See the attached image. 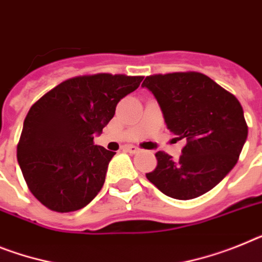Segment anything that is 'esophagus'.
I'll list each match as a JSON object with an SVG mask.
<instances>
[{
  "mask_svg": "<svg viewBox=\"0 0 262 262\" xmlns=\"http://www.w3.org/2000/svg\"><path fill=\"white\" fill-rule=\"evenodd\" d=\"M124 149H126L127 152H129V154H138L140 151L139 147H136V146H126L124 147Z\"/></svg>",
  "mask_w": 262,
  "mask_h": 262,
  "instance_id": "34e87169",
  "label": "esophagus"
}]
</instances>
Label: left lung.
I'll return each instance as SVG.
<instances>
[{"mask_svg":"<svg viewBox=\"0 0 262 262\" xmlns=\"http://www.w3.org/2000/svg\"><path fill=\"white\" fill-rule=\"evenodd\" d=\"M142 86L156 98L169 131L187 140L179 159L156 152L158 165L147 179L172 199L204 195L236 165L247 140L240 102L196 71L149 75Z\"/></svg>","mask_w":262,"mask_h":262,"instance_id":"left-lung-1","label":"left lung"}]
</instances>
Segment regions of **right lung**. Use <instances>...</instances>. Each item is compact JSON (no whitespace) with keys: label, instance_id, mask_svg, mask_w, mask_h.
<instances>
[{"label":"right lung","instance_id":"add662e5","mask_svg":"<svg viewBox=\"0 0 262 262\" xmlns=\"http://www.w3.org/2000/svg\"><path fill=\"white\" fill-rule=\"evenodd\" d=\"M143 77L94 74L64 80L29 110L17 159L29 189L46 208L74 212L102 189L115 152L94 144L116 104Z\"/></svg>","mask_w":262,"mask_h":262}]
</instances>
